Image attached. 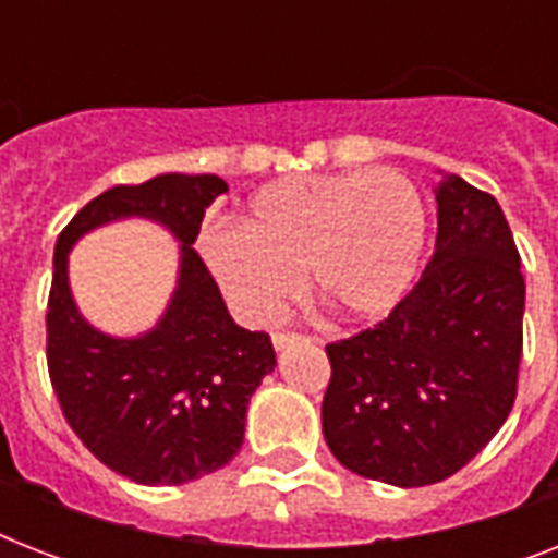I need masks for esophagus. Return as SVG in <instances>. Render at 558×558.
<instances>
[{
    "label": "esophagus",
    "mask_w": 558,
    "mask_h": 558,
    "mask_svg": "<svg viewBox=\"0 0 558 558\" xmlns=\"http://www.w3.org/2000/svg\"><path fill=\"white\" fill-rule=\"evenodd\" d=\"M298 341H304V336H295V332H275V336H271L275 350H287L292 348V344H298Z\"/></svg>",
    "instance_id": "obj_1"
}]
</instances>
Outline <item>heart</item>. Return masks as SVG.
Listing matches in <instances>:
<instances>
[{"mask_svg": "<svg viewBox=\"0 0 558 558\" xmlns=\"http://www.w3.org/2000/svg\"><path fill=\"white\" fill-rule=\"evenodd\" d=\"M423 245V199L397 170L280 179L254 193L243 226L199 240L219 289L257 327L295 298L298 271L344 318L393 313L414 287Z\"/></svg>", "mask_w": 558, "mask_h": 558, "instance_id": "b5f03b06", "label": "heart"}]
</instances>
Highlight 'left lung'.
Listing matches in <instances>:
<instances>
[{"label":"left lung","mask_w":558,"mask_h":558,"mask_svg":"<svg viewBox=\"0 0 558 558\" xmlns=\"http://www.w3.org/2000/svg\"><path fill=\"white\" fill-rule=\"evenodd\" d=\"M437 243L411 295L371 330L327 344L324 440L390 486L463 469L515 402L524 278L501 205L466 179L434 185Z\"/></svg>","instance_id":"left-lung-1"}]
</instances>
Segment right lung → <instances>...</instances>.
<instances>
[{
	"label": "right lung",
	"mask_w": 558,
	"mask_h": 558,
	"mask_svg": "<svg viewBox=\"0 0 558 558\" xmlns=\"http://www.w3.org/2000/svg\"><path fill=\"white\" fill-rule=\"evenodd\" d=\"M226 191L210 173H159L104 191L57 236L46 315L51 385L83 446L135 484L179 486L226 466L243 446L252 393L278 365L269 336L228 315L193 252L205 210ZM121 218L156 221L180 243L178 287L138 337L86 323L68 280L76 240Z\"/></svg>",
	"instance_id": "1"
}]
</instances>
